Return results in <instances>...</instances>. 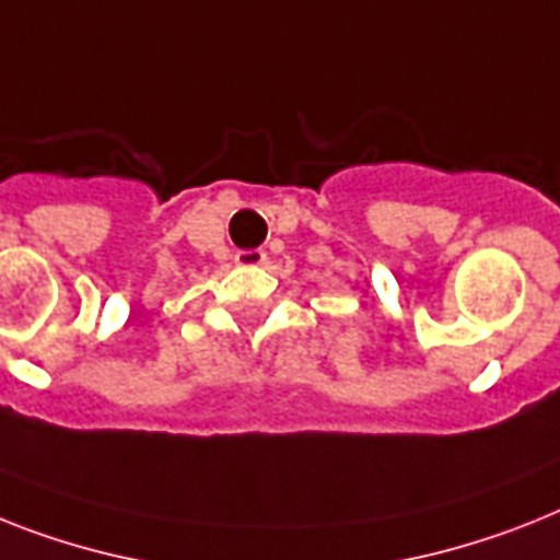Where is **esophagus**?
<instances>
[{
	"label": "esophagus",
	"instance_id": "1",
	"mask_svg": "<svg viewBox=\"0 0 560 560\" xmlns=\"http://www.w3.org/2000/svg\"><path fill=\"white\" fill-rule=\"evenodd\" d=\"M237 266H243V269H257V266H266L269 262V254L262 252V248H252V252H237Z\"/></svg>",
	"mask_w": 560,
	"mask_h": 560
}]
</instances>
